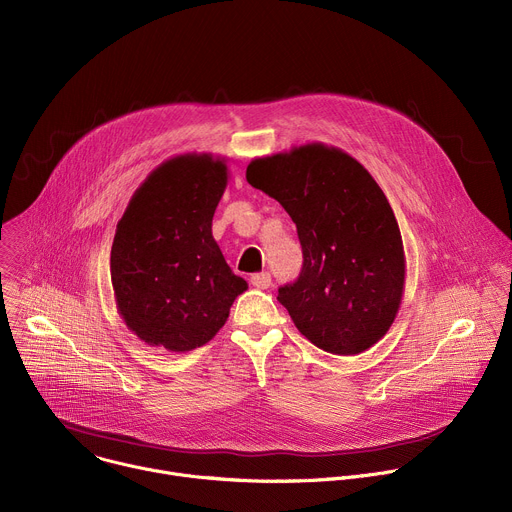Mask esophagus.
Segmentation results:
<instances>
[{
	"label": "esophagus",
	"mask_w": 512,
	"mask_h": 512,
	"mask_svg": "<svg viewBox=\"0 0 512 512\" xmlns=\"http://www.w3.org/2000/svg\"><path fill=\"white\" fill-rule=\"evenodd\" d=\"M251 283H253V287H257V289H267V287L271 285V273H267V271H263V273H253V275H251Z\"/></svg>",
	"instance_id": "1"
}]
</instances>
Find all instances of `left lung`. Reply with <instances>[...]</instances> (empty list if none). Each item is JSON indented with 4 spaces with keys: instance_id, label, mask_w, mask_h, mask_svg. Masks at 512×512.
Segmentation results:
<instances>
[{
    "instance_id": "8db88e82",
    "label": "left lung",
    "mask_w": 512,
    "mask_h": 512,
    "mask_svg": "<svg viewBox=\"0 0 512 512\" xmlns=\"http://www.w3.org/2000/svg\"><path fill=\"white\" fill-rule=\"evenodd\" d=\"M247 181L297 227L303 267L277 295L295 327L329 354L372 348L396 319L406 275L384 191L356 158L319 142L251 160Z\"/></svg>"
}]
</instances>
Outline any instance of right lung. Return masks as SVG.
Instances as JSON below:
<instances>
[{
	"instance_id": "obj_1",
	"label": "right lung",
	"mask_w": 512,
	"mask_h": 512,
	"mask_svg": "<svg viewBox=\"0 0 512 512\" xmlns=\"http://www.w3.org/2000/svg\"><path fill=\"white\" fill-rule=\"evenodd\" d=\"M227 177L225 160L211 154L170 158L136 189L118 221L110 251L116 307L150 346H205L247 289L211 231Z\"/></svg>"
}]
</instances>
